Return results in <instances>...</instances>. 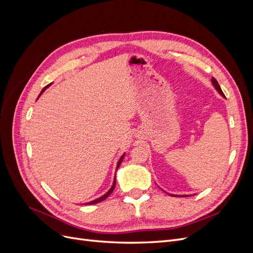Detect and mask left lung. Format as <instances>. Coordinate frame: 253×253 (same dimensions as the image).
<instances>
[{
  "label": "left lung",
  "mask_w": 253,
  "mask_h": 253,
  "mask_svg": "<svg viewBox=\"0 0 253 253\" xmlns=\"http://www.w3.org/2000/svg\"><path fill=\"white\" fill-rule=\"evenodd\" d=\"M212 84H213V86L215 87V89L218 91V93L223 96V97H225V95H224V93H223V90H221V88H220V86H219V84H218V82L215 80V78H212ZM171 196H181V197H187L188 195H174V194H170Z\"/></svg>",
  "instance_id": "obj_1"
}]
</instances>
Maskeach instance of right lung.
I'll use <instances>...</instances> for the list:
<instances>
[{"instance_id": "1", "label": "right lung", "mask_w": 253, "mask_h": 253, "mask_svg": "<svg viewBox=\"0 0 253 253\" xmlns=\"http://www.w3.org/2000/svg\"><path fill=\"white\" fill-rule=\"evenodd\" d=\"M49 85H47V86H45L43 89H42V91H41V94L40 95H42V93H43V91L45 90V89H46L47 87H48ZM40 95H39V97H40ZM39 97H38V98H39ZM124 158H125V154L124 155H122L121 157H120V159L118 160V164H117V168H116V171H117V169H118V168H119V166L121 165V163H122V160H124ZM115 186H116V177H115L114 178V182H113V186L111 187V189L108 191V192H106L104 195H102L101 197H99V198H97V200H94V201H91V202H88V203H86V205H95V204H98V203H100V202H102V201H104L105 200V198H108L109 196H110V194L113 192V191H114V189H115Z\"/></svg>"}]
</instances>
